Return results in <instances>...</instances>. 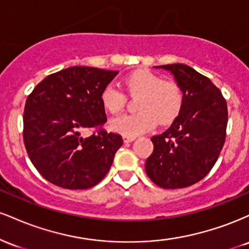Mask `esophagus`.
Returning <instances> with one entry per match:
<instances>
[{
    "mask_svg": "<svg viewBox=\"0 0 249 249\" xmlns=\"http://www.w3.org/2000/svg\"><path fill=\"white\" fill-rule=\"evenodd\" d=\"M136 139V137H131V136H123V141L124 142H131Z\"/></svg>",
    "mask_w": 249,
    "mask_h": 249,
    "instance_id": "34e87169",
    "label": "esophagus"
}]
</instances>
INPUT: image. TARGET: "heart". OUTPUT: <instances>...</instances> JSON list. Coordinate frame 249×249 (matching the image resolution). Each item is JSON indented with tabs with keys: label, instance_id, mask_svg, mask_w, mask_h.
<instances>
[{
	"label": "heart",
	"instance_id": "heart-1",
	"mask_svg": "<svg viewBox=\"0 0 249 249\" xmlns=\"http://www.w3.org/2000/svg\"><path fill=\"white\" fill-rule=\"evenodd\" d=\"M128 96L138 97L136 108L139 112L122 115L111 119L110 128L123 136L136 137L151 130L157 122L161 125L172 123L184 107V92L176 82L164 81L161 76L147 69L136 70L123 79ZM101 102L105 111L117 115L124 108L126 96L115 85L103 89Z\"/></svg>",
	"mask_w": 249,
	"mask_h": 249
}]
</instances>
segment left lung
<instances>
[{"label": "left lung", "instance_id": "obj_1", "mask_svg": "<svg viewBox=\"0 0 249 249\" xmlns=\"http://www.w3.org/2000/svg\"><path fill=\"white\" fill-rule=\"evenodd\" d=\"M170 71L184 92V107L170 127L153 136V152L145 170L162 188H184L207 176L218 160L227 127V104L221 91L186 64L159 65Z\"/></svg>", "mask_w": 249, "mask_h": 249}]
</instances>
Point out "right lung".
I'll use <instances>...</instances> for the list:
<instances>
[{
    "mask_svg": "<svg viewBox=\"0 0 249 249\" xmlns=\"http://www.w3.org/2000/svg\"><path fill=\"white\" fill-rule=\"evenodd\" d=\"M118 71L71 67L45 77L28 96L23 141L41 176L56 186L85 190L107 176L123 145L121 134L102 126L101 93ZM96 132L85 137V130Z\"/></svg>",
    "mask_w": 249,
    "mask_h": 249,
    "instance_id": "add662e5",
    "label": "right lung"
}]
</instances>
